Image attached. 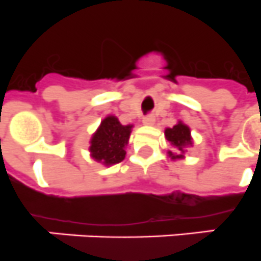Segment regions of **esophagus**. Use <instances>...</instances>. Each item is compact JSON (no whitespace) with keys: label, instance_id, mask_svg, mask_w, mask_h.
<instances>
[{"label":"esophagus","instance_id":"1","mask_svg":"<svg viewBox=\"0 0 261 261\" xmlns=\"http://www.w3.org/2000/svg\"><path fill=\"white\" fill-rule=\"evenodd\" d=\"M143 123L147 126H152L154 123V117L152 116V114H148V116H145L144 118H143Z\"/></svg>","mask_w":261,"mask_h":261}]
</instances>
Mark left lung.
<instances>
[{"label":"left lung","instance_id":"obj_1","mask_svg":"<svg viewBox=\"0 0 261 261\" xmlns=\"http://www.w3.org/2000/svg\"><path fill=\"white\" fill-rule=\"evenodd\" d=\"M165 136L166 139L171 143V145L177 148L175 153L169 151V156L173 160L185 157V154L187 153V147L192 144L190 128L186 125H183L182 122H178V125L173 126L171 128H166Z\"/></svg>","mask_w":261,"mask_h":261}]
</instances>
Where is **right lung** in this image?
Masks as SVG:
<instances>
[{"label":"right lung","instance_id":"right-lung-1","mask_svg":"<svg viewBox=\"0 0 261 261\" xmlns=\"http://www.w3.org/2000/svg\"><path fill=\"white\" fill-rule=\"evenodd\" d=\"M131 127L121 125L116 117H107L91 139L90 151L93 159L105 165L121 163L125 159V145L130 138Z\"/></svg>","mask_w":261,"mask_h":261}]
</instances>
